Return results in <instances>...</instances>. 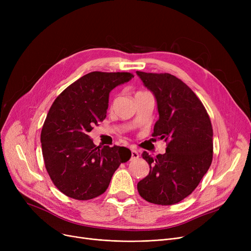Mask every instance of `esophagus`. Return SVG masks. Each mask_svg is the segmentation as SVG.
Returning a JSON list of instances; mask_svg holds the SVG:
<instances>
[{
  "label": "esophagus",
  "instance_id": "esophagus-1",
  "mask_svg": "<svg viewBox=\"0 0 251 251\" xmlns=\"http://www.w3.org/2000/svg\"><path fill=\"white\" fill-rule=\"evenodd\" d=\"M139 157V153L136 150H131V159L132 160H136Z\"/></svg>",
  "mask_w": 251,
  "mask_h": 251
}]
</instances>
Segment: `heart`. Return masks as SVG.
Masks as SVG:
<instances>
[{"instance_id":"b5f03b06","label":"heart","mask_w":251,"mask_h":251,"mask_svg":"<svg viewBox=\"0 0 251 251\" xmlns=\"http://www.w3.org/2000/svg\"><path fill=\"white\" fill-rule=\"evenodd\" d=\"M139 92H144V91H139Z\"/></svg>"}]
</instances>
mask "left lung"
I'll return each mask as SVG.
<instances>
[{
	"mask_svg": "<svg viewBox=\"0 0 251 251\" xmlns=\"http://www.w3.org/2000/svg\"><path fill=\"white\" fill-rule=\"evenodd\" d=\"M155 98L159 120L152 136L167 149L155 157L143 151L149 175L137 184L143 200L175 204L192 193L213 161V127L201 100L179 78L169 73L136 71Z\"/></svg>",
	"mask_w": 251,
	"mask_h": 251,
	"instance_id": "1",
	"label": "left lung"
}]
</instances>
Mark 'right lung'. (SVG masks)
<instances>
[{
	"mask_svg": "<svg viewBox=\"0 0 251 251\" xmlns=\"http://www.w3.org/2000/svg\"><path fill=\"white\" fill-rule=\"evenodd\" d=\"M132 77L128 72H90L52 102L42 129L43 156L52 183L71 199L102 194L115 171L131 157L124 147H97L88 132L107 116L111 90Z\"/></svg>",
	"mask_w": 251,
	"mask_h": 251,
	"instance_id": "add662e5",
	"label": "right lung"
}]
</instances>
